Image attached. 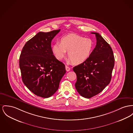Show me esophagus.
<instances>
[{
  "instance_id": "34e87169",
  "label": "esophagus",
  "mask_w": 133,
  "mask_h": 133,
  "mask_svg": "<svg viewBox=\"0 0 133 133\" xmlns=\"http://www.w3.org/2000/svg\"><path fill=\"white\" fill-rule=\"evenodd\" d=\"M65 68H66V70L67 71V72H68V71H69L70 70V68L68 66H65Z\"/></svg>"
}]
</instances>
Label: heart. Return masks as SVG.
<instances>
[{
    "label": "heart",
    "instance_id": "b5f03b06",
    "mask_svg": "<svg viewBox=\"0 0 133 133\" xmlns=\"http://www.w3.org/2000/svg\"><path fill=\"white\" fill-rule=\"evenodd\" d=\"M92 39L75 34H70L61 39V43L56 42L52 51L58 60H62L67 51L70 61L75 64H80L89 58L94 50Z\"/></svg>",
    "mask_w": 133,
    "mask_h": 133
}]
</instances>
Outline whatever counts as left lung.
I'll list each match as a JSON object with an SVG mask.
<instances>
[{"mask_svg": "<svg viewBox=\"0 0 133 133\" xmlns=\"http://www.w3.org/2000/svg\"><path fill=\"white\" fill-rule=\"evenodd\" d=\"M96 45L89 58L73 67L77 76L75 88L82 96L90 98L99 94L109 84L115 65L113 51L109 44L97 32Z\"/></svg>", "mask_w": 133, "mask_h": 133, "instance_id": "obj_1", "label": "left lung"}]
</instances>
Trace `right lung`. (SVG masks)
<instances>
[{"label": "right lung", "mask_w": 133, "mask_h": 133, "mask_svg": "<svg viewBox=\"0 0 133 133\" xmlns=\"http://www.w3.org/2000/svg\"><path fill=\"white\" fill-rule=\"evenodd\" d=\"M60 30L39 32L29 40L19 57V68L24 85L34 94L48 98L58 90L66 73L65 66L57 60L51 42Z\"/></svg>", "instance_id": "add662e5"}]
</instances>
